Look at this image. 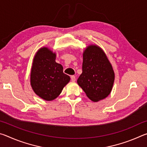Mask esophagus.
Instances as JSON below:
<instances>
[{
	"instance_id": "1",
	"label": "esophagus",
	"mask_w": 147,
	"mask_h": 147,
	"mask_svg": "<svg viewBox=\"0 0 147 147\" xmlns=\"http://www.w3.org/2000/svg\"><path fill=\"white\" fill-rule=\"evenodd\" d=\"M71 80L73 81V82H74L76 80V77H75V76L74 75H72L71 76Z\"/></svg>"
}]
</instances>
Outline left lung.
<instances>
[{
  "mask_svg": "<svg viewBox=\"0 0 147 147\" xmlns=\"http://www.w3.org/2000/svg\"><path fill=\"white\" fill-rule=\"evenodd\" d=\"M112 67L102 50L95 45H90L83 54L82 73L77 83L86 95L94 102L108 96L114 82Z\"/></svg>",
  "mask_w": 147,
  "mask_h": 147,
  "instance_id": "8db88e82",
  "label": "left lung"
}]
</instances>
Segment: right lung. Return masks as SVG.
Instances as JSON below:
<instances>
[{"mask_svg":"<svg viewBox=\"0 0 147 147\" xmlns=\"http://www.w3.org/2000/svg\"><path fill=\"white\" fill-rule=\"evenodd\" d=\"M55 59V53L46 47L39 49L34 59L31 86L35 93L45 100L55 99L70 80L69 76L63 73V67Z\"/></svg>","mask_w":147,"mask_h":147,"instance_id":"right-lung-1","label":"right lung"}]
</instances>
